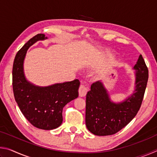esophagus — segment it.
Here are the masks:
<instances>
[{
  "label": "esophagus",
  "instance_id": "esophagus-1",
  "mask_svg": "<svg viewBox=\"0 0 157 157\" xmlns=\"http://www.w3.org/2000/svg\"><path fill=\"white\" fill-rule=\"evenodd\" d=\"M87 92H88V88L85 86L84 85L81 84L79 88V95L80 97H84L86 95Z\"/></svg>",
  "mask_w": 157,
  "mask_h": 157
}]
</instances>
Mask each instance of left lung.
<instances>
[{
    "label": "left lung",
    "mask_w": 157,
    "mask_h": 157,
    "mask_svg": "<svg viewBox=\"0 0 157 157\" xmlns=\"http://www.w3.org/2000/svg\"><path fill=\"white\" fill-rule=\"evenodd\" d=\"M134 69L136 71V89L131 97L123 102L110 100L102 83H93L86 98V125L97 136L116 134L129 123L141 106L148 80V69L140 55Z\"/></svg>",
    "instance_id": "left-lung-1"
}]
</instances>
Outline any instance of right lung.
<instances>
[{
  "mask_svg": "<svg viewBox=\"0 0 157 157\" xmlns=\"http://www.w3.org/2000/svg\"><path fill=\"white\" fill-rule=\"evenodd\" d=\"M47 39L44 34L31 38L18 50L12 68V87L14 98L25 118L39 129L50 130L63 121L64 106L78 97L79 79L39 87L28 82L23 73V60L29 47L39 40Z\"/></svg>",
  "mask_w": 157,
  "mask_h": 157,
  "instance_id": "obj_1",
  "label": "right lung"
}]
</instances>
